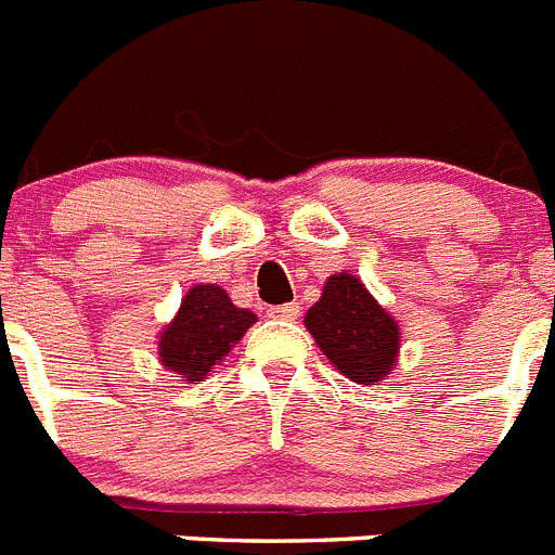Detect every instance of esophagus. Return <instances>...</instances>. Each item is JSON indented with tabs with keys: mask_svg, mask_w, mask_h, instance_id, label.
<instances>
[{
	"mask_svg": "<svg viewBox=\"0 0 555 555\" xmlns=\"http://www.w3.org/2000/svg\"><path fill=\"white\" fill-rule=\"evenodd\" d=\"M269 317L274 319H297L299 317V302H286V305H274V308H269Z\"/></svg>",
	"mask_w": 555,
	"mask_h": 555,
	"instance_id": "esophagus-1",
	"label": "esophagus"
}]
</instances>
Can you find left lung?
Segmentation results:
<instances>
[{"label":"left lung","mask_w":555,"mask_h":555,"mask_svg":"<svg viewBox=\"0 0 555 555\" xmlns=\"http://www.w3.org/2000/svg\"><path fill=\"white\" fill-rule=\"evenodd\" d=\"M305 327L311 330L330 363L352 383L371 385L396 365L399 327L354 274H333Z\"/></svg>","instance_id":"8db88e82"}]
</instances>
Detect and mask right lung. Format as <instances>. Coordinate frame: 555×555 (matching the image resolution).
<instances>
[{
    "label": "right lung",
    "mask_w": 555,
    "mask_h": 555,
    "mask_svg": "<svg viewBox=\"0 0 555 555\" xmlns=\"http://www.w3.org/2000/svg\"><path fill=\"white\" fill-rule=\"evenodd\" d=\"M256 322V313L236 308L220 286H195L159 338V358L190 383H203L211 365Z\"/></svg>",
    "instance_id": "right-lung-1"
}]
</instances>
